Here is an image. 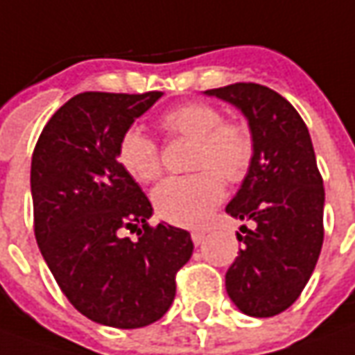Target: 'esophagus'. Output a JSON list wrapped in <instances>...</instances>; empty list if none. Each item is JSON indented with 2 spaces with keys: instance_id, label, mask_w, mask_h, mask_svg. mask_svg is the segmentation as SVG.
Wrapping results in <instances>:
<instances>
[{
  "instance_id": "esophagus-1",
  "label": "esophagus",
  "mask_w": 355,
  "mask_h": 355,
  "mask_svg": "<svg viewBox=\"0 0 355 355\" xmlns=\"http://www.w3.org/2000/svg\"><path fill=\"white\" fill-rule=\"evenodd\" d=\"M204 239H206V233H204V231H200V229L192 231V241H194V245H200V243H204Z\"/></svg>"
}]
</instances>
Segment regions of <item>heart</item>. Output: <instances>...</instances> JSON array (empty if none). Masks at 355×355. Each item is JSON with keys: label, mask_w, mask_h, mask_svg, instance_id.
<instances>
[{"label": "heart", "mask_w": 355, "mask_h": 355, "mask_svg": "<svg viewBox=\"0 0 355 355\" xmlns=\"http://www.w3.org/2000/svg\"><path fill=\"white\" fill-rule=\"evenodd\" d=\"M171 137L192 141L187 177H171L155 187L153 208L168 223L194 227L223 200L225 187L245 180L254 159V137L239 120H223L209 103H184L159 118ZM118 163L137 182H153L161 173L157 141L139 128H128L118 141Z\"/></svg>", "instance_id": "b5f03b06"}]
</instances>
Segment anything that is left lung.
<instances>
[{
    "label": "left lung",
    "instance_id": "1",
    "mask_svg": "<svg viewBox=\"0 0 355 355\" xmlns=\"http://www.w3.org/2000/svg\"><path fill=\"white\" fill-rule=\"evenodd\" d=\"M206 95L237 107L254 137L252 167L225 208L254 227L237 233L245 247L229 266L225 289L248 317H274L307 286L324 237V187L309 130L284 96L259 83Z\"/></svg>",
    "mask_w": 355,
    "mask_h": 355
}]
</instances>
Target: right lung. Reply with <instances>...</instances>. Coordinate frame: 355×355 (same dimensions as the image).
I'll use <instances>...</instances> for the list:
<instances>
[{"instance_id":"right-lung-1","label":"right lung","mask_w":355,"mask_h":355,"mask_svg":"<svg viewBox=\"0 0 355 355\" xmlns=\"http://www.w3.org/2000/svg\"><path fill=\"white\" fill-rule=\"evenodd\" d=\"M161 95L79 93L48 120L33 153L38 248L69 303L105 327L161 319L194 248L184 229L147 223L151 202L118 163L120 136Z\"/></svg>"}]
</instances>
